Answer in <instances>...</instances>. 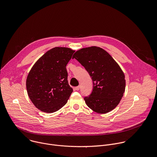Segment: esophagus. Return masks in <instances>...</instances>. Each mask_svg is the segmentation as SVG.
<instances>
[{
    "mask_svg": "<svg viewBox=\"0 0 157 157\" xmlns=\"http://www.w3.org/2000/svg\"><path fill=\"white\" fill-rule=\"evenodd\" d=\"M79 89H80V86H77V87H75V89H76V91L79 90Z\"/></svg>",
    "mask_w": 157,
    "mask_h": 157,
    "instance_id": "1",
    "label": "esophagus"
}]
</instances>
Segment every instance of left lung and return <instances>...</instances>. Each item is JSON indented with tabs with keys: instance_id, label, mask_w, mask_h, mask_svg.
<instances>
[{
	"instance_id": "left-lung-1",
	"label": "left lung",
	"mask_w": 157,
	"mask_h": 157,
	"mask_svg": "<svg viewBox=\"0 0 157 157\" xmlns=\"http://www.w3.org/2000/svg\"><path fill=\"white\" fill-rule=\"evenodd\" d=\"M93 81V91L84 98L87 105L100 114L113 110L125 91L124 74L119 64L107 52L98 47L82 48L74 54Z\"/></svg>"
}]
</instances>
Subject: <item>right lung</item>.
<instances>
[{
    "mask_svg": "<svg viewBox=\"0 0 157 157\" xmlns=\"http://www.w3.org/2000/svg\"><path fill=\"white\" fill-rule=\"evenodd\" d=\"M75 51L55 47L44 53L33 66L26 81L28 95L40 110L53 113L68 101L73 89L66 66Z\"/></svg>",
    "mask_w": 157,
    "mask_h": 157,
    "instance_id": "add662e5",
    "label": "right lung"
}]
</instances>
